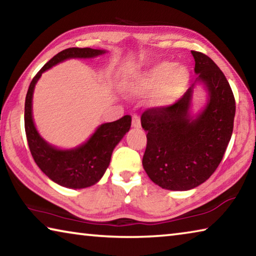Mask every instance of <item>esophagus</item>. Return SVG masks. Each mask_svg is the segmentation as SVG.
<instances>
[{"label": "esophagus", "instance_id": "34e87169", "mask_svg": "<svg viewBox=\"0 0 256 256\" xmlns=\"http://www.w3.org/2000/svg\"><path fill=\"white\" fill-rule=\"evenodd\" d=\"M132 126L134 128H141V120H140V118H138V115L134 114L132 116Z\"/></svg>", "mask_w": 256, "mask_h": 256}]
</instances>
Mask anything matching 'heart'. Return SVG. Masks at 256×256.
<instances>
[{
  "instance_id": "obj_1",
  "label": "heart",
  "mask_w": 256,
  "mask_h": 256,
  "mask_svg": "<svg viewBox=\"0 0 256 256\" xmlns=\"http://www.w3.org/2000/svg\"><path fill=\"white\" fill-rule=\"evenodd\" d=\"M188 70L174 63L156 64L128 84V92L136 96L154 92L152 102L157 106H168L177 100L188 82Z\"/></svg>"
}]
</instances>
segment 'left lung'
Listing matches in <instances>:
<instances>
[{
  "mask_svg": "<svg viewBox=\"0 0 256 256\" xmlns=\"http://www.w3.org/2000/svg\"><path fill=\"white\" fill-rule=\"evenodd\" d=\"M198 81L206 84L209 100L196 118L190 116L193 86L168 106L141 115L146 134L142 164L160 188L188 190L214 174L230 141L236 104L226 76L209 56L192 50Z\"/></svg>",
  "mask_w": 256,
  "mask_h": 256,
  "instance_id": "left-lung-1",
  "label": "left lung"
}]
</instances>
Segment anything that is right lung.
<instances>
[{
  "instance_id": "add662e5",
  "label": "right lung",
  "mask_w": 256,
  "mask_h": 256,
  "mask_svg": "<svg viewBox=\"0 0 256 256\" xmlns=\"http://www.w3.org/2000/svg\"><path fill=\"white\" fill-rule=\"evenodd\" d=\"M105 50L94 48H66L42 66L30 82L24 102V130L28 146L37 166L46 176L64 188H84L96 184L110 162L112 150L131 128V116L125 115L115 122L99 126L92 138L80 146L71 150H60L50 146L38 134L32 112L34 86L42 72L68 58H96Z\"/></svg>"
}]
</instances>
